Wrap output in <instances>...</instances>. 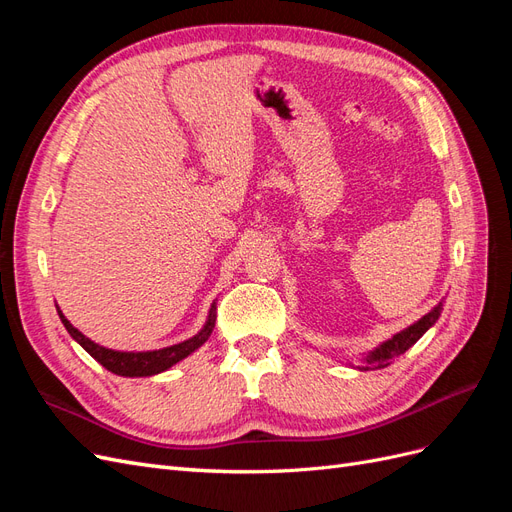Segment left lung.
Segmentation results:
<instances>
[{
  "instance_id": "obj_1",
  "label": "left lung",
  "mask_w": 512,
  "mask_h": 512,
  "mask_svg": "<svg viewBox=\"0 0 512 512\" xmlns=\"http://www.w3.org/2000/svg\"><path fill=\"white\" fill-rule=\"evenodd\" d=\"M440 312H442V303L433 307L431 312L425 314L421 320H416L414 324H410L408 329L393 335L391 339H386V342L380 344L374 352L367 354V359H365L367 365H363L361 369H371V367L382 369L386 365H391L399 354H404L408 348H412L418 342V339L425 335V331L436 324V320L440 318Z\"/></svg>"
}]
</instances>
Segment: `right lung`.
<instances>
[{
	"label": "right lung",
	"mask_w": 512,
	"mask_h": 512,
	"mask_svg": "<svg viewBox=\"0 0 512 512\" xmlns=\"http://www.w3.org/2000/svg\"><path fill=\"white\" fill-rule=\"evenodd\" d=\"M57 314H59L61 322H64L66 331L72 335V339H76V342H79L91 356H94V359L102 367L113 371V374H117V376H128V378L156 376V374H160V371H166L168 367H173L175 363H179L181 359H185V356L192 354L196 348H200L207 342L213 327H215V318H218V314H215V305H211L205 327L200 329V333H196L194 337L185 339V342L162 348V350H149V352H119V350H111V348H104V346H98L91 342V339L85 337L79 329L72 327L70 320L61 314V309H57Z\"/></svg>",
	"instance_id": "add662e5"
}]
</instances>
